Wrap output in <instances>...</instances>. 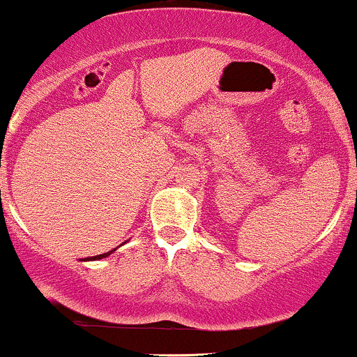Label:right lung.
Returning <instances> with one entry per match:
<instances>
[{"label": "right lung", "instance_id": "right-lung-1", "mask_svg": "<svg viewBox=\"0 0 357 357\" xmlns=\"http://www.w3.org/2000/svg\"><path fill=\"white\" fill-rule=\"evenodd\" d=\"M113 251H116V250H113ZM113 251H107V253H104V255H98V256H91V258H84L87 261V259H101V258H106V256H109L111 253H113Z\"/></svg>", "mask_w": 357, "mask_h": 357}]
</instances>
